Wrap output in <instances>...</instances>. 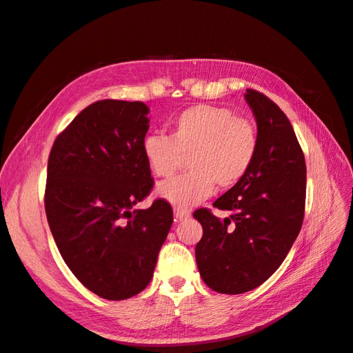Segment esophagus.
<instances>
[{
  "label": "esophagus",
  "instance_id": "obj_1",
  "mask_svg": "<svg viewBox=\"0 0 353 353\" xmlns=\"http://www.w3.org/2000/svg\"><path fill=\"white\" fill-rule=\"evenodd\" d=\"M174 216L176 222L185 221L187 218H190V210H184V209H175L174 210Z\"/></svg>",
  "mask_w": 353,
  "mask_h": 353
}]
</instances>
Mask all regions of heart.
Here are the masks:
<instances>
[{
    "label": "heart",
    "instance_id": "1",
    "mask_svg": "<svg viewBox=\"0 0 353 353\" xmlns=\"http://www.w3.org/2000/svg\"><path fill=\"white\" fill-rule=\"evenodd\" d=\"M259 147L252 121L218 105L197 104L181 112L169 135L148 134L141 144L152 174L168 178L188 156V174L165 181L156 196L176 209H190L213 194L215 185L227 190L248 175Z\"/></svg>",
    "mask_w": 353,
    "mask_h": 353
}]
</instances>
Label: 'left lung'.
<instances>
[{"mask_svg": "<svg viewBox=\"0 0 353 353\" xmlns=\"http://www.w3.org/2000/svg\"><path fill=\"white\" fill-rule=\"evenodd\" d=\"M244 100L258 125V153L248 175L213 203L232 215L221 221L208 209L193 215L203 227L196 245L200 275L223 294L250 292L279 270L305 212V156L290 121L258 91L248 90Z\"/></svg>", "mask_w": 353, "mask_h": 353, "instance_id": "left-lung-1", "label": "left lung"}]
</instances>
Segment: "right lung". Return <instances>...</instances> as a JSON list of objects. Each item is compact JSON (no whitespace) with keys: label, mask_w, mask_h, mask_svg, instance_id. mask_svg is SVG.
Segmentation results:
<instances>
[{"label":"right lung","mask_w":353,"mask_h":353,"mask_svg":"<svg viewBox=\"0 0 353 353\" xmlns=\"http://www.w3.org/2000/svg\"><path fill=\"white\" fill-rule=\"evenodd\" d=\"M150 109L101 100L83 109L52 144L46 213L63 261L108 301L130 299L153 279L174 213L159 199L134 209L153 187L141 144Z\"/></svg>","instance_id":"obj_1"}]
</instances>
